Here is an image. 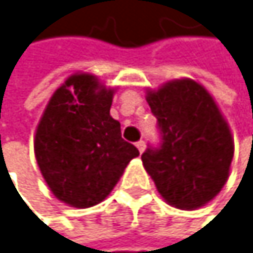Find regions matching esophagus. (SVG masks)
<instances>
[{
    "mask_svg": "<svg viewBox=\"0 0 253 253\" xmlns=\"http://www.w3.org/2000/svg\"><path fill=\"white\" fill-rule=\"evenodd\" d=\"M136 147H138V150H139V153H144V150H145V141H138L136 142Z\"/></svg>",
    "mask_w": 253,
    "mask_h": 253,
    "instance_id": "1",
    "label": "esophagus"
}]
</instances>
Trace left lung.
Here are the masks:
<instances>
[{"label":"left lung","mask_w":253,"mask_h":253,"mask_svg":"<svg viewBox=\"0 0 253 253\" xmlns=\"http://www.w3.org/2000/svg\"><path fill=\"white\" fill-rule=\"evenodd\" d=\"M160 145L141 156L162 198L183 210L210 203L225 186L234 156L229 126L207 89L189 78L148 89Z\"/></svg>","instance_id":"8db88e82"}]
</instances>
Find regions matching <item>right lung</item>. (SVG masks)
<instances>
[{
  "instance_id": "add662e5",
  "label": "right lung",
  "mask_w": 253,
  "mask_h": 253,
  "mask_svg": "<svg viewBox=\"0 0 253 253\" xmlns=\"http://www.w3.org/2000/svg\"><path fill=\"white\" fill-rule=\"evenodd\" d=\"M114 93L96 76L75 73L52 94L37 126L34 153L40 172L55 198L72 207L102 203L139 156L109 114Z\"/></svg>"
}]
</instances>
